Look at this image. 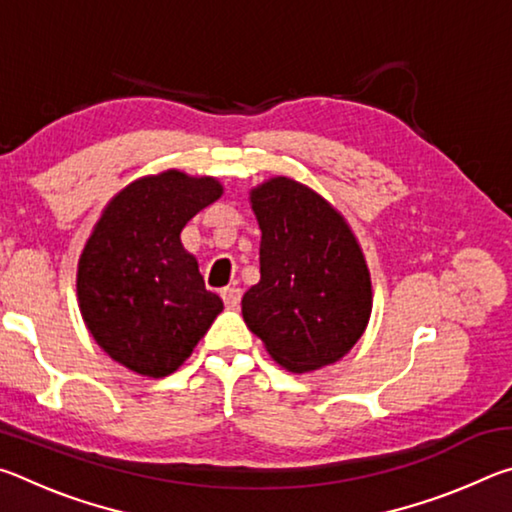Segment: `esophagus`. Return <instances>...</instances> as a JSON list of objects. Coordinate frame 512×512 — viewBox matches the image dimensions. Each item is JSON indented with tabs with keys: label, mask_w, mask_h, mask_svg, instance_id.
Returning a JSON list of instances; mask_svg holds the SVG:
<instances>
[{
	"label": "esophagus",
	"mask_w": 512,
	"mask_h": 512,
	"mask_svg": "<svg viewBox=\"0 0 512 512\" xmlns=\"http://www.w3.org/2000/svg\"><path fill=\"white\" fill-rule=\"evenodd\" d=\"M221 298H223V305L228 309H237L239 302H241V289L237 287H228L221 291Z\"/></svg>",
	"instance_id": "obj_1"
}]
</instances>
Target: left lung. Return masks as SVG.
I'll return each mask as SVG.
<instances>
[{
    "mask_svg": "<svg viewBox=\"0 0 512 512\" xmlns=\"http://www.w3.org/2000/svg\"><path fill=\"white\" fill-rule=\"evenodd\" d=\"M262 230L259 282L241 300L250 332L291 372L339 361L372 309L370 273L343 216L314 189L273 178L250 194Z\"/></svg>",
    "mask_w": 512,
    "mask_h": 512,
    "instance_id": "obj_1",
    "label": "left lung"
}]
</instances>
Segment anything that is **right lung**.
Segmentation results:
<instances>
[{"instance_id":"add662e5","label":"right lung","mask_w":512,"mask_h":512,"mask_svg":"<svg viewBox=\"0 0 512 512\" xmlns=\"http://www.w3.org/2000/svg\"><path fill=\"white\" fill-rule=\"evenodd\" d=\"M214 178L180 171L135 180L112 198L79 262L81 314L112 359L167 377L223 309L180 244L187 221L221 196Z\"/></svg>"}]
</instances>
